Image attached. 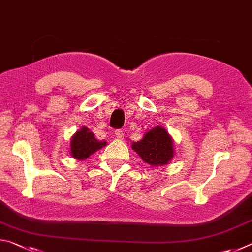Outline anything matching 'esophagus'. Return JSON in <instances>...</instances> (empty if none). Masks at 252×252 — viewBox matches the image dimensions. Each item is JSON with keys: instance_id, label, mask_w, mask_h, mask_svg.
I'll list each match as a JSON object with an SVG mask.
<instances>
[{"instance_id": "1", "label": "esophagus", "mask_w": 252, "mask_h": 252, "mask_svg": "<svg viewBox=\"0 0 252 252\" xmlns=\"http://www.w3.org/2000/svg\"><path fill=\"white\" fill-rule=\"evenodd\" d=\"M123 136H125V134H123V131H121V130H117L116 131V138L118 140H122Z\"/></svg>"}]
</instances>
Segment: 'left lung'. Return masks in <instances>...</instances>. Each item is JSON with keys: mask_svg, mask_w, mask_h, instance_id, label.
<instances>
[{"mask_svg": "<svg viewBox=\"0 0 252 252\" xmlns=\"http://www.w3.org/2000/svg\"><path fill=\"white\" fill-rule=\"evenodd\" d=\"M132 149L144 162L153 167L168 164L174 156L173 140L161 126L146 132L140 141L132 143Z\"/></svg>", "mask_w": 252, "mask_h": 252, "instance_id": "obj_1", "label": "left lung"}]
</instances>
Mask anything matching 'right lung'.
Wrapping results in <instances>:
<instances>
[{
    "label": "right lung",
    "mask_w": 252,
    "mask_h": 252,
    "mask_svg": "<svg viewBox=\"0 0 252 252\" xmlns=\"http://www.w3.org/2000/svg\"><path fill=\"white\" fill-rule=\"evenodd\" d=\"M105 146V141L96 140L93 132L89 130L87 126H82L81 130L76 131L71 138L70 153L74 159L83 161Z\"/></svg>",
    "instance_id": "right-lung-1"
}]
</instances>
